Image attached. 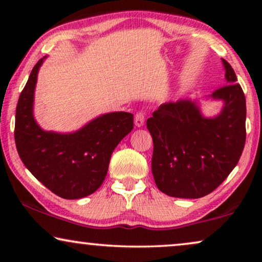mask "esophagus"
Here are the masks:
<instances>
[{
  "label": "esophagus",
  "instance_id": "34e87169",
  "mask_svg": "<svg viewBox=\"0 0 262 262\" xmlns=\"http://www.w3.org/2000/svg\"><path fill=\"white\" fill-rule=\"evenodd\" d=\"M144 113L143 112H139V113H136V115H135V120H134V123H135V126L136 127H142L144 125Z\"/></svg>",
  "mask_w": 262,
  "mask_h": 262
}]
</instances>
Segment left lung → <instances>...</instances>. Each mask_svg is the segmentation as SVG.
I'll return each instance as SVG.
<instances>
[{
	"instance_id": "1",
	"label": "left lung",
	"mask_w": 262,
	"mask_h": 262,
	"mask_svg": "<svg viewBox=\"0 0 262 262\" xmlns=\"http://www.w3.org/2000/svg\"><path fill=\"white\" fill-rule=\"evenodd\" d=\"M228 85L206 99L222 101L206 117L200 99L167 101L148 119L152 136L151 171L158 189L168 196L199 199L227 179L242 156L246 139V100L237 76L222 59Z\"/></svg>"
}]
</instances>
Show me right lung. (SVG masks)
Masks as SVG:
<instances>
[{
  "label": "right lung",
  "instance_id": "1",
  "mask_svg": "<svg viewBox=\"0 0 262 262\" xmlns=\"http://www.w3.org/2000/svg\"><path fill=\"white\" fill-rule=\"evenodd\" d=\"M38 61L19 96L16 108L15 141L21 162L40 183L68 200L85 198L98 189L107 174L111 156L134 127L128 112L98 115L77 130H45L34 118Z\"/></svg>",
  "mask_w": 262,
  "mask_h": 262
}]
</instances>
